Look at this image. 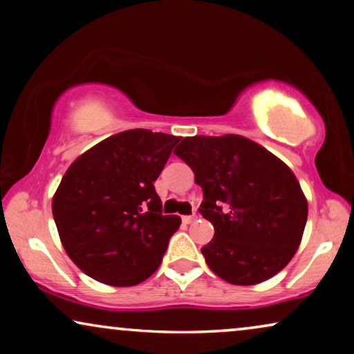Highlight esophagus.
<instances>
[{"label":"esophagus","instance_id":"esophagus-1","mask_svg":"<svg viewBox=\"0 0 354 354\" xmlns=\"http://www.w3.org/2000/svg\"><path fill=\"white\" fill-rule=\"evenodd\" d=\"M195 219H196V216H195V214H193V216H183V217H182L183 224H192V222L195 221Z\"/></svg>","mask_w":354,"mask_h":354}]
</instances>
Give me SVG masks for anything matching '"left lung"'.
Here are the masks:
<instances>
[{"label":"left lung","instance_id":"8db88e82","mask_svg":"<svg viewBox=\"0 0 354 354\" xmlns=\"http://www.w3.org/2000/svg\"><path fill=\"white\" fill-rule=\"evenodd\" d=\"M174 153L203 188L200 212L214 236L201 253L212 272L234 285L280 272L308 219V201L287 164L241 135L187 137Z\"/></svg>","mask_w":354,"mask_h":354}]
</instances>
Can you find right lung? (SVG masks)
I'll use <instances>...</instances> for the list:
<instances>
[{
    "label": "right lung",
    "mask_w": 354,
    "mask_h": 354,
    "mask_svg": "<svg viewBox=\"0 0 354 354\" xmlns=\"http://www.w3.org/2000/svg\"><path fill=\"white\" fill-rule=\"evenodd\" d=\"M133 129L103 140L67 169L53 196L61 243L77 268L113 287L156 272L178 216H164L154 180L178 143Z\"/></svg>",
    "instance_id": "add662e5"
}]
</instances>
